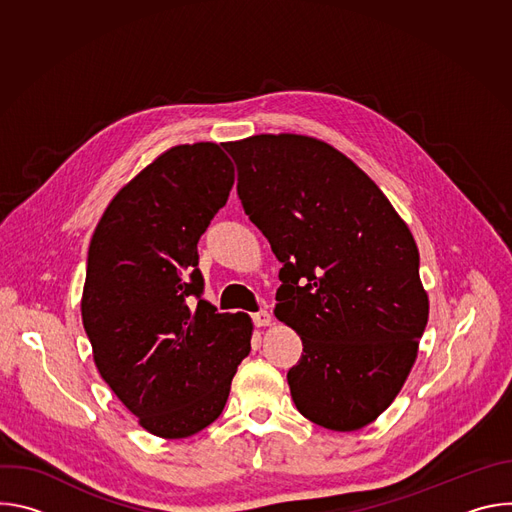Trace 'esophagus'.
Instances as JSON below:
<instances>
[{"label": "esophagus", "instance_id": "obj_1", "mask_svg": "<svg viewBox=\"0 0 512 512\" xmlns=\"http://www.w3.org/2000/svg\"><path fill=\"white\" fill-rule=\"evenodd\" d=\"M253 322H255L257 328H265V326L271 324V314L267 310H259V312L253 314Z\"/></svg>", "mask_w": 512, "mask_h": 512}]
</instances>
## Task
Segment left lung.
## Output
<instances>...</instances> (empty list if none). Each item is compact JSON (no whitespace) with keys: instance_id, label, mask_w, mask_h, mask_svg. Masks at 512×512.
Wrapping results in <instances>:
<instances>
[{"instance_id":"obj_1","label":"left lung","mask_w":512,"mask_h":512,"mask_svg":"<svg viewBox=\"0 0 512 512\" xmlns=\"http://www.w3.org/2000/svg\"><path fill=\"white\" fill-rule=\"evenodd\" d=\"M237 194L281 263L275 318L304 344L287 383L310 421L354 431L397 397L429 302L409 227L381 188L326 141H229Z\"/></svg>"}]
</instances>
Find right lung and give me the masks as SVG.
<instances>
[{"mask_svg": "<svg viewBox=\"0 0 512 512\" xmlns=\"http://www.w3.org/2000/svg\"><path fill=\"white\" fill-rule=\"evenodd\" d=\"M233 182L218 143L176 145L115 194L91 239L81 314L95 364L139 425L166 440L223 413L251 350V318L200 298L196 245Z\"/></svg>", "mask_w": 512, "mask_h": 512, "instance_id": "right-lung-1", "label": "right lung"}]
</instances>
